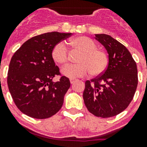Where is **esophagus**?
<instances>
[{
    "label": "esophagus",
    "instance_id": "obj_1",
    "mask_svg": "<svg viewBox=\"0 0 147 147\" xmlns=\"http://www.w3.org/2000/svg\"><path fill=\"white\" fill-rule=\"evenodd\" d=\"M76 81V79H70V82H71V84H73V83L75 82Z\"/></svg>",
    "mask_w": 147,
    "mask_h": 147
}]
</instances>
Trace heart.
Instances as JSON below:
<instances>
[{"instance_id": "b5f03b06", "label": "heart", "mask_w": 147, "mask_h": 147, "mask_svg": "<svg viewBox=\"0 0 147 147\" xmlns=\"http://www.w3.org/2000/svg\"><path fill=\"white\" fill-rule=\"evenodd\" d=\"M74 50L82 53L78 62L80 64H72L62 69L64 76L71 79L83 77L92 74L98 76L107 69L109 63L108 55L105 51L97 49L94 40L85 36L75 37L69 41ZM52 58L54 62L60 65H65L69 60V51L63 42L57 43L52 50Z\"/></svg>"}]
</instances>
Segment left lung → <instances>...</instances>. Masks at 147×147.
<instances>
[{"label":"left lung","instance_id":"obj_1","mask_svg":"<svg viewBox=\"0 0 147 147\" xmlns=\"http://www.w3.org/2000/svg\"><path fill=\"white\" fill-rule=\"evenodd\" d=\"M109 54L107 69L85 82L83 98L90 113L109 118L121 113L134 97L138 86L137 65L121 42L107 34H96Z\"/></svg>","mask_w":147,"mask_h":147}]
</instances>
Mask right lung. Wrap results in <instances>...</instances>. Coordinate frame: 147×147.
I'll return each mask as SVG.
<instances>
[{"label":"right lung","instance_id":"obj_1","mask_svg":"<svg viewBox=\"0 0 147 147\" xmlns=\"http://www.w3.org/2000/svg\"><path fill=\"white\" fill-rule=\"evenodd\" d=\"M71 33L48 32L28 40L15 51L8 71L7 84L15 105L34 119L51 117L62 107L71 86L52 58V50ZM61 76L57 83L52 82Z\"/></svg>","mask_w":147,"mask_h":147}]
</instances>
